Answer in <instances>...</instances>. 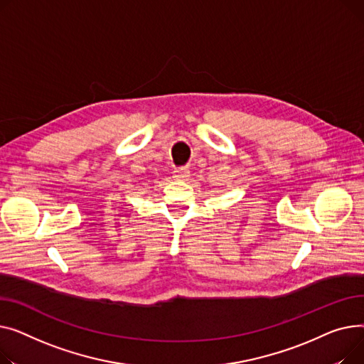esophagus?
I'll use <instances>...</instances> for the list:
<instances>
[{"label":"esophagus","instance_id":"34e87169","mask_svg":"<svg viewBox=\"0 0 364 364\" xmlns=\"http://www.w3.org/2000/svg\"><path fill=\"white\" fill-rule=\"evenodd\" d=\"M175 178L179 181H185L189 178V170L188 168H176L175 170Z\"/></svg>","mask_w":364,"mask_h":364}]
</instances>
